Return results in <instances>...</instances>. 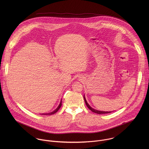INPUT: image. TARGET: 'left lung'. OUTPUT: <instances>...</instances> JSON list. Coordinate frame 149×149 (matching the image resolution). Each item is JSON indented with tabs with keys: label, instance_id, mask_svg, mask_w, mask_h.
Returning a JSON list of instances; mask_svg holds the SVG:
<instances>
[{
	"label": "left lung",
	"instance_id": "obj_1",
	"mask_svg": "<svg viewBox=\"0 0 149 149\" xmlns=\"http://www.w3.org/2000/svg\"><path fill=\"white\" fill-rule=\"evenodd\" d=\"M84 101H85V104H86V106L88 107V108L91 111H92L93 112L96 113H97V114H106V113H109L112 112V111H99V110L95 109L92 108L91 107L89 106V104L87 103V102H86V99H85V95H84Z\"/></svg>",
	"mask_w": 149,
	"mask_h": 149
}]
</instances>
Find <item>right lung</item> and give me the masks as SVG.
<instances>
[{"label":"right lung","mask_w":149,"mask_h":149,"mask_svg":"<svg viewBox=\"0 0 149 149\" xmlns=\"http://www.w3.org/2000/svg\"><path fill=\"white\" fill-rule=\"evenodd\" d=\"M61 105H62V100H61L60 103V104L58 105V106L57 107V108L56 109H54L53 111H52V112H49V113H41V115H53V114L55 113L56 112H57L58 111V110L60 108Z\"/></svg>","instance_id":"1"}]
</instances>
